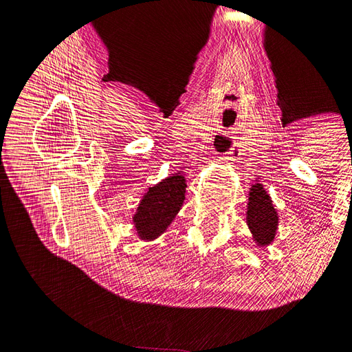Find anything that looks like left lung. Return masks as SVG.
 <instances>
[{
  "label": "left lung",
  "instance_id": "8db88e82",
  "mask_svg": "<svg viewBox=\"0 0 352 352\" xmlns=\"http://www.w3.org/2000/svg\"><path fill=\"white\" fill-rule=\"evenodd\" d=\"M248 201V226L258 245H267L273 241L278 228V214L273 208L272 198L257 184L251 188Z\"/></svg>",
  "mask_w": 352,
  "mask_h": 352
}]
</instances>
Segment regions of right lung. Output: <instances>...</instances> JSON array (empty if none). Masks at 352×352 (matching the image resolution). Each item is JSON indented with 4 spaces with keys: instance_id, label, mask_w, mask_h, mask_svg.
<instances>
[{
    "instance_id": "add662e5",
    "label": "right lung",
    "mask_w": 352,
    "mask_h": 352,
    "mask_svg": "<svg viewBox=\"0 0 352 352\" xmlns=\"http://www.w3.org/2000/svg\"><path fill=\"white\" fill-rule=\"evenodd\" d=\"M185 188V179L179 175L150 188L133 219L142 239H154L167 229L184 204Z\"/></svg>"
}]
</instances>
